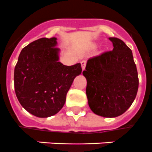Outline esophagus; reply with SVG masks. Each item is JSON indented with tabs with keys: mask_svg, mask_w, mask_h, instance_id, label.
<instances>
[{
	"mask_svg": "<svg viewBox=\"0 0 152 152\" xmlns=\"http://www.w3.org/2000/svg\"><path fill=\"white\" fill-rule=\"evenodd\" d=\"M81 64H82V70H85V68H86V61H85V60H82V61L81 62Z\"/></svg>",
	"mask_w": 152,
	"mask_h": 152,
	"instance_id": "34e87169",
	"label": "esophagus"
}]
</instances>
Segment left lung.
Returning <instances> with one entry per match:
<instances>
[{"instance_id":"left-lung-1","label":"left lung","mask_w":152,"mask_h":152,"mask_svg":"<svg viewBox=\"0 0 152 152\" xmlns=\"http://www.w3.org/2000/svg\"><path fill=\"white\" fill-rule=\"evenodd\" d=\"M112 51L87 61L82 74L87 80L86 95L94 114L115 118L132 105L139 86L132 51L122 40L109 37Z\"/></svg>"}]
</instances>
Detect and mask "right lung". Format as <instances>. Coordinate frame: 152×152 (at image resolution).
<instances>
[{"label": "right lung", "mask_w": 152, "mask_h": 152, "mask_svg": "<svg viewBox=\"0 0 152 152\" xmlns=\"http://www.w3.org/2000/svg\"><path fill=\"white\" fill-rule=\"evenodd\" d=\"M57 38H40L22 49L15 67V94L22 107L31 115L48 118L61 110L66 93L81 64L65 66L59 62Z\"/></svg>", "instance_id": "obj_1"}]
</instances>
